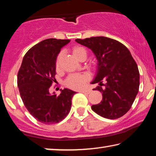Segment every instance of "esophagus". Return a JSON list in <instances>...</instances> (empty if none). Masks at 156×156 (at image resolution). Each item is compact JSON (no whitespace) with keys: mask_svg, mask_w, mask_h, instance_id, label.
<instances>
[{"mask_svg":"<svg viewBox=\"0 0 156 156\" xmlns=\"http://www.w3.org/2000/svg\"><path fill=\"white\" fill-rule=\"evenodd\" d=\"M91 90L90 89H82V90H80V92L81 93H83V94H89L91 93Z\"/></svg>","mask_w":156,"mask_h":156,"instance_id":"obj_1","label":"esophagus"}]
</instances>
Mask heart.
I'll return each mask as SVG.
<instances>
[{"instance_id": "b5f03b06", "label": "heart", "mask_w": 156, "mask_h": 156, "mask_svg": "<svg viewBox=\"0 0 156 156\" xmlns=\"http://www.w3.org/2000/svg\"><path fill=\"white\" fill-rule=\"evenodd\" d=\"M73 53L76 58H78L82 55H87V51L82 46H75L73 49ZM63 55V52H60L56 60V67L59 68L60 62ZM89 80V75L87 74H73L69 75L65 80V84L67 87L74 89H79L82 88L87 81Z\"/></svg>"}]
</instances>
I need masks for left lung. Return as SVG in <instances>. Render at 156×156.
<instances>
[{
    "mask_svg": "<svg viewBox=\"0 0 156 156\" xmlns=\"http://www.w3.org/2000/svg\"><path fill=\"white\" fill-rule=\"evenodd\" d=\"M75 41L91 49L98 60L97 73L91 83H99L100 87L94 90L102 92L103 99L91 109L107 119L123 116L132 107L139 88V69L130 51L120 42L108 37Z\"/></svg>",
    "mask_w": 156,
    "mask_h": 156,
    "instance_id": "obj_1",
    "label": "left lung"
}]
</instances>
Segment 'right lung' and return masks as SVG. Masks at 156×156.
<instances>
[{"label": "right lung", "mask_w": 156, "mask_h": 156, "mask_svg": "<svg viewBox=\"0 0 156 156\" xmlns=\"http://www.w3.org/2000/svg\"><path fill=\"white\" fill-rule=\"evenodd\" d=\"M68 39H48L29 49L24 56L17 74V86L22 100L31 115L45 125L58 123L70 111L75 91L60 89L56 96L50 87L55 82L56 59Z\"/></svg>", "instance_id": "right-lung-1"}]
</instances>
